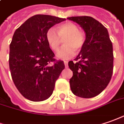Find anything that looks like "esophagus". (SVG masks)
Here are the masks:
<instances>
[{
  "label": "esophagus",
  "mask_w": 124,
  "mask_h": 124,
  "mask_svg": "<svg viewBox=\"0 0 124 124\" xmlns=\"http://www.w3.org/2000/svg\"><path fill=\"white\" fill-rule=\"evenodd\" d=\"M64 65H65L66 67L68 66V61H64Z\"/></svg>",
  "instance_id": "obj_1"
}]
</instances>
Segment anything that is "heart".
Returning a JSON list of instances; mask_svg holds the SVG:
<instances>
[{"label":"heart","mask_w":124,"mask_h":124,"mask_svg":"<svg viewBox=\"0 0 124 124\" xmlns=\"http://www.w3.org/2000/svg\"><path fill=\"white\" fill-rule=\"evenodd\" d=\"M64 39V45L60 49L56 55L58 58L69 59L75 55V51L81 50L86 41V34L75 23L68 22L60 25L57 31L51 28L46 32V40L54 51H57Z\"/></svg>","instance_id":"b5f03b06"}]
</instances>
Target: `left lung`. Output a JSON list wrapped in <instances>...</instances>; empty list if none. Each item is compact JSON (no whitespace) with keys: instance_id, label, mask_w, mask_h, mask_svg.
Returning <instances> with one entry per match:
<instances>
[{"instance_id":"obj_1","label":"left lung","mask_w":124,"mask_h":124,"mask_svg":"<svg viewBox=\"0 0 124 124\" xmlns=\"http://www.w3.org/2000/svg\"><path fill=\"white\" fill-rule=\"evenodd\" d=\"M83 28L86 41L79 55L69 66L73 71L70 86L77 96L90 98L108 85L113 70V45L107 29L90 16L68 17Z\"/></svg>"}]
</instances>
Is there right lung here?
Here are the masks:
<instances>
[{
	"mask_svg": "<svg viewBox=\"0 0 124 124\" xmlns=\"http://www.w3.org/2000/svg\"><path fill=\"white\" fill-rule=\"evenodd\" d=\"M65 20L36 15L14 32L9 46V69L17 89L30 101L40 102L50 97L65 68L64 61L54 58L46 40L47 31Z\"/></svg>",
	"mask_w": 124,
	"mask_h": 124,
	"instance_id": "obj_1",
	"label": "right lung"
}]
</instances>
